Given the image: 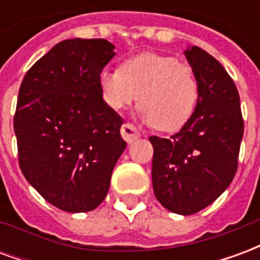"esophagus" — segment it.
<instances>
[{"instance_id": "34e87169", "label": "esophagus", "mask_w": 260, "mask_h": 260, "mask_svg": "<svg viewBox=\"0 0 260 260\" xmlns=\"http://www.w3.org/2000/svg\"><path fill=\"white\" fill-rule=\"evenodd\" d=\"M121 135H122V138H124L128 143H132V142H135L136 139L141 136V134H139V131L136 129L135 125L126 122V124L122 125V128H121Z\"/></svg>"}]
</instances>
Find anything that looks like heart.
Segmentation results:
<instances>
[{
	"label": "heart",
	"instance_id": "heart-1",
	"mask_svg": "<svg viewBox=\"0 0 260 260\" xmlns=\"http://www.w3.org/2000/svg\"><path fill=\"white\" fill-rule=\"evenodd\" d=\"M100 89L104 102L114 110H124L138 100L143 119L163 132L178 131L188 122L199 91L189 65L152 53L126 59L115 71L104 69Z\"/></svg>",
	"mask_w": 260,
	"mask_h": 260
}]
</instances>
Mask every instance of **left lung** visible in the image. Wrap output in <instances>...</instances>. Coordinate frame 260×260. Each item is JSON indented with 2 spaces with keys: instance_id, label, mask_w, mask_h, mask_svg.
I'll return each mask as SVG.
<instances>
[{
  "instance_id": "left-lung-1",
  "label": "left lung",
  "mask_w": 260,
  "mask_h": 260,
  "mask_svg": "<svg viewBox=\"0 0 260 260\" xmlns=\"http://www.w3.org/2000/svg\"><path fill=\"white\" fill-rule=\"evenodd\" d=\"M198 80L191 118L170 139L150 136L153 191L167 210L193 214L221 195L238 169L244 119L240 94L223 65L202 48L185 51Z\"/></svg>"
}]
</instances>
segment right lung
Wrapping results in <instances>:
<instances>
[{"label": "right lung", "mask_w": 260, "mask_h": 260, "mask_svg": "<svg viewBox=\"0 0 260 260\" xmlns=\"http://www.w3.org/2000/svg\"><path fill=\"white\" fill-rule=\"evenodd\" d=\"M113 48L104 39L64 40L20 83L14 117L19 167L48 203L65 212H90L104 201L126 146L122 118L100 89Z\"/></svg>", "instance_id": "1"}]
</instances>
